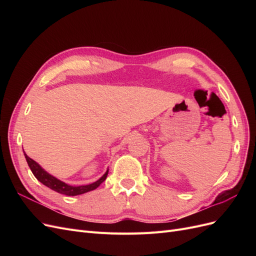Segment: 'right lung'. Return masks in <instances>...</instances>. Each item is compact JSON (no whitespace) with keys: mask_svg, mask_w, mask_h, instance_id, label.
<instances>
[{"mask_svg":"<svg viewBox=\"0 0 256 256\" xmlns=\"http://www.w3.org/2000/svg\"><path fill=\"white\" fill-rule=\"evenodd\" d=\"M24 157L26 159V162H28V164L30 168V171H32L34 176L42 184L47 186L48 188L60 193V194H65V196H79V194H83V193H86L88 191L95 190L97 187H99V186L106 180L108 173H109V170H106V172L102 177H100L97 182L90 184L70 186V184H68L64 182L58 180L56 177L52 176L47 171H44V170L40 164H38L36 161H34L33 159H30L26 152H24Z\"/></svg>","mask_w":256,"mask_h":256,"instance_id":"1","label":"right lung"}]
</instances>
